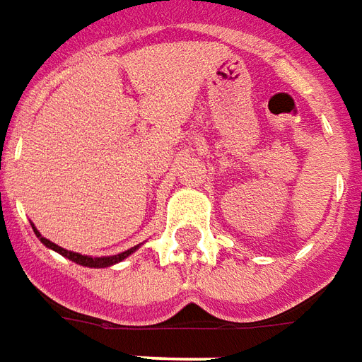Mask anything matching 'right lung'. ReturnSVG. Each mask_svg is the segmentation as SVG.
Segmentation results:
<instances>
[{"instance_id": "1", "label": "right lung", "mask_w": 362, "mask_h": 362, "mask_svg": "<svg viewBox=\"0 0 362 362\" xmlns=\"http://www.w3.org/2000/svg\"><path fill=\"white\" fill-rule=\"evenodd\" d=\"M34 229V233L38 235V239H40L46 247H49V249L57 250L59 255H63L65 258H69V260H73V262H76V264L81 266H88V268H105V266H112L115 264V262H121L123 258H127L131 252H134V250L139 249V247H133V249L125 250V252H121V255H115V257H104V258H92V257H84V255H78V252H71V250H65L62 249V247H57L55 243L47 241L46 237H42L38 231H36V228Z\"/></svg>"}]
</instances>
